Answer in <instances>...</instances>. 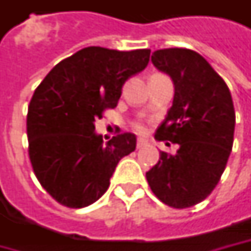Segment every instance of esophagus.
Listing matches in <instances>:
<instances>
[{
    "label": "esophagus",
    "instance_id": "34e87169",
    "mask_svg": "<svg viewBox=\"0 0 251 251\" xmlns=\"http://www.w3.org/2000/svg\"><path fill=\"white\" fill-rule=\"evenodd\" d=\"M148 144V141L145 140V138H138L137 140V148H142V147H145Z\"/></svg>",
    "mask_w": 251,
    "mask_h": 251
}]
</instances>
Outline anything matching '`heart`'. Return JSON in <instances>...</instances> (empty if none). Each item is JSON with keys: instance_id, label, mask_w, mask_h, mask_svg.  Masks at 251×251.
I'll list each match as a JSON object with an SVG mask.
<instances>
[{"instance_id": "heart-1", "label": "heart", "mask_w": 251, "mask_h": 251, "mask_svg": "<svg viewBox=\"0 0 251 251\" xmlns=\"http://www.w3.org/2000/svg\"><path fill=\"white\" fill-rule=\"evenodd\" d=\"M132 128L135 131H138V132H141V131L144 130V127H142L141 123H132Z\"/></svg>"}]
</instances>
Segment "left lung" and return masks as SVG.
<instances>
[{
    "label": "left lung",
    "instance_id": "obj_1",
    "mask_svg": "<svg viewBox=\"0 0 251 251\" xmlns=\"http://www.w3.org/2000/svg\"><path fill=\"white\" fill-rule=\"evenodd\" d=\"M152 63L175 83L173 104L155 138L178 144V150L176 155L160 151L147 180L163 204L183 209L204 201L226 168L235 132L233 101L225 81L193 50H156Z\"/></svg>",
    "mask_w": 251,
    "mask_h": 251
}]
</instances>
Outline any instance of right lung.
Returning a JSON list of instances; mask_svg holds the SVG:
<instances>
[{
    "label": "right lung",
    "mask_w": 251,
    "mask_h": 251,
    "mask_svg": "<svg viewBox=\"0 0 251 251\" xmlns=\"http://www.w3.org/2000/svg\"><path fill=\"white\" fill-rule=\"evenodd\" d=\"M151 50L86 47L57 64L36 88L27 109L29 158L42 187L68 208L106 193L119 160L135 150L124 132L103 142L95 120L114 109L121 88L150 63Z\"/></svg>",
    "instance_id": "add662e5"
}]
</instances>
